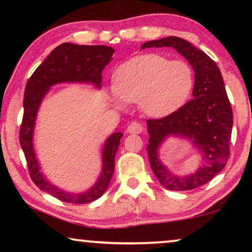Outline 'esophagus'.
Instances as JSON below:
<instances>
[{
    "mask_svg": "<svg viewBox=\"0 0 252 252\" xmlns=\"http://www.w3.org/2000/svg\"><path fill=\"white\" fill-rule=\"evenodd\" d=\"M142 130H143L142 125H141L140 123H136V122L130 123L128 127H127V133H129V134H140Z\"/></svg>",
    "mask_w": 252,
    "mask_h": 252,
    "instance_id": "1",
    "label": "esophagus"
}]
</instances>
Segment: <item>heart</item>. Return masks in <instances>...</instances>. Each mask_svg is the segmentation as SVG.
<instances>
[{"mask_svg":"<svg viewBox=\"0 0 252 252\" xmlns=\"http://www.w3.org/2000/svg\"><path fill=\"white\" fill-rule=\"evenodd\" d=\"M192 87L194 71L187 62L147 54L130 58L117 68L109 95L118 109H125L128 102H139L146 115L164 117L185 104Z\"/></svg>","mask_w":252,"mask_h":252,"instance_id":"b5f03b06","label":"heart"}]
</instances>
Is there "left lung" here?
Instances as JSON below:
<instances>
[{
  "mask_svg": "<svg viewBox=\"0 0 252 252\" xmlns=\"http://www.w3.org/2000/svg\"><path fill=\"white\" fill-rule=\"evenodd\" d=\"M154 47H171L181 54L194 70L195 80L192 99L165 118L147 120L150 166L163 187L191 190L205 185L226 166L233 127L232 106L219 67L204 51L177 36L148 41L141 49ZM171 137L187 139L199 151L201 160L194 172L177 175L160 160V148Z\"/></svg>",
  "mask_w": 252,
  "mask_h": 252,
  "instance_id": "1",
  "label": "left lung"
}]
</instances>
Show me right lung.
I'll return each mask as SVG.
<instances>
[{
	"instance_id": "obj_1",
	"label": "right lung",
	"mask_w": 252,
	"mask_h": 252,
	"mask_svg": "<svg viewBox=\"0 0 252 252\" xmlns=\"http://www.w3.org/2000/svg\"><path fill=\"white\" fill-rule=\"evenodd\" d=\"M115 49L108 46H80L62 43L51 51L27 81L24 94V117L19 141L25 155L31 178L41 190L61 201L87 204L101 197L115 171V157L123 133L117 132L105 140L102 147V168L95 184L84 191L73 192L57 187L48 180L37 160L34 148L36 117L43 98L50 88L60 84H86L102 87V72L112 61Z\"/></svg>"
}]
</instances>
